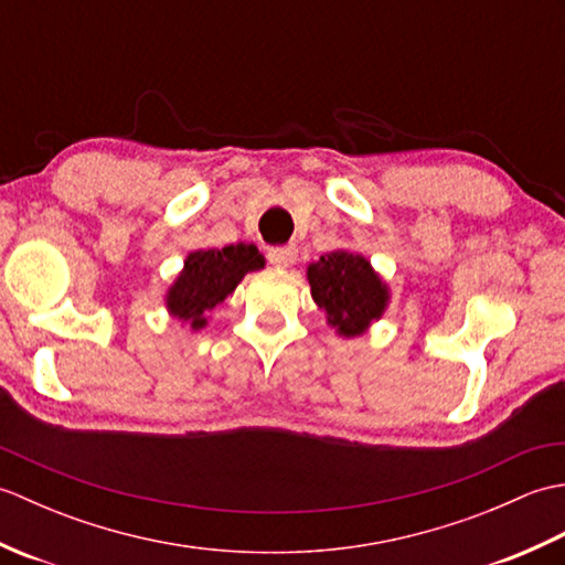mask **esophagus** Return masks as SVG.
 <instances>
[{
    "mask_svg": "<svg viewBox=\"0 0 565 565\" xmlns=\"http://www.w3.org/2000/svg\"><path fill=\"white\" fill-rule=\"evenodd\" d=\"M298 257V249L296 245H286V247H274L269 249V262L274 264V267H291V264L296 262Z\"/></svg>",
    "mask_w": 565,
    "mask_h": 565,
    "instance_id": "34e87169",
    "label": "esophagus"
}]
</instances>
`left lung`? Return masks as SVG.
I'll list each match as a JSON object with an SVG mask.
<instances>
[{"instance_id":"8db88e82","label":"left lung","mask_w":565,"mask_h":565,"mask_svg":"<svg viewBox=\"0 0 565 565\" xmlns=\"http://www.w3.org/2000/svg\"><path fill=\"white\" fill-rule=\"evenodd\" d=\"M306 276L313 301L326 310L328 326L340 338L369 332L391 303V286L362 252L332 249L310 262Z\"/></svg>"}]
</instances>
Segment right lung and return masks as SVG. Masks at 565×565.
Wrapping results in <instances>:
<instances>
[{
    "label": "right lung",
    "instance_id": "obj_1",
    "mask_svg": "<svg viewBox=\"0 0 565 565\" xmlns=\"http://www.w3.org/2000/svg\"><path fill=\"white\" fill-rule=\"evenodd\" d=\"M264 264L267 259L252 243L189 252L182 271L164 291L167 313L189 330H203L211 310L237 289L245 274L264 269Z\"/></svg>",
    "mask_w": 565,
    "mask_h": 565
}]
</instances>
